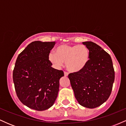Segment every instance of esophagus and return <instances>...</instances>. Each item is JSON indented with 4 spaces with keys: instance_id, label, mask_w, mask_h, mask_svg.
<instances>
[{
    "instance_id": "esophagus-1",
    "label": "esophagus",
    "mask_w": 126,
    "mask_h": 126,
    "mask_svg": "<svg viewBox=\"0 0 126 126\" xmlns=\"http://www.w3.org/2000/svg\"><path fill=\"white\" fill-rule=\"evenodd\" d=\"M64 75L65 76H68V73H67V72H64Z\"/></svg>"
}]
</instances>
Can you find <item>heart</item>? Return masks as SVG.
I'll return each mask as SVG.
<instances>
[{"label":"heart","instance_id":"obj_1","mask_svg":"<svg viewBox=\"0 0 126 126\" xmlns=\"http://www.w3.org/2000/svg\"><path fill=\"white\" fill-rule=\"evenodd\" d=\"M49 62L56 69H60L63 63L69 72H78L85 67L89 60V50L85 45L62 44L56 49V53L50 52Z\"/></svg>","mask_w":126,"mask_h":126}]
</instances>
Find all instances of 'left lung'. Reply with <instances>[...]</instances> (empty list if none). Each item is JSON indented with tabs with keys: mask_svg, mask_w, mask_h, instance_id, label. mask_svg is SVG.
Masks as SVG:
<instances>
[{
	"mask_svg": "<svg viewBox=\"0 0 126 126\" xmlns=\"http://www.w3.org/2000/svg\"><path fill=\"white\" fill-rule=\"evenodd\" d=\"M89 50V60L82 70L68 75L76 100L86 108L100 106L109 98L115 78L111 56L92 41L83 42Z\"/></svg>",
	"mask_w": 126,
	"mask_h": 126,
	"instance_id": "1",
	"label": "left lung"
}]
</instances>
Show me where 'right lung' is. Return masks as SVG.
I'll use <instances>...</instances> for the list:
<instances>
[{"label":"right lung","mask_w":126,"mask_h":126,"mask_svg":"<svg viewBox=\"0 0 126 126\" xmlns=\"http://www.w3.org/2000/svg\"><path fill=\"white\" fill-rule=\"evenodd\" d=\"M56 42H32L18 55L13 71L16 93L23 104L44 111L54 104L62 70L51 67L48 55Z\"/></svg>","instance_id":"right-lung-1"}]
</instances>
